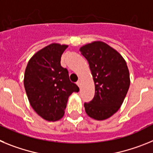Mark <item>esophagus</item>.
<instances>
[{"instance_id": "1", "label": "esophagus", "mask_w": 153, "mask_h": 153, "mask_svg": "<svg viewBox=\"0 0 153 153\" xmlns=\"http://www.w3.org/2000/svg\"><path fill=\"white\" fill-rule=\"evenodd\" d=\"M76 84H77V86H79V87H80V84H81V83H80V80H78L77 82H76Z\"/></svg>"}]
</instances>
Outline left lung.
<instances>
[{"instance_id": "left-lung-1", "label": "left lung", "mask_w": 153, "mask_h": 153, "mask_svg": "<svg viewBox=\"0 0 153 153\" xmlns=\"http://www.w3.org/2000/svg\"><path fill=\"white\" fill-rule=\"evenodd\" d=\"M80 53L88 61L95 83V95L84 102L85 111L91 118L106 120L118 111L129 90L126 63L116 50L101 41L83 46Z\"/></svg>"}]
</instances>
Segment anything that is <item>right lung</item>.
<instances>
[{"label": "right lung", "mask_w": 153, "mask_h": 153, "mask_svg": "<svg viewBox=\"0 0 153 153\" xmlns=\"http://www.w3.org/2000/svg\"><path fill=\"white\" fill-rule=\"evenodd\" d=\"M67 45L52 44L35 53L24 74V88L31 106L48 121L63 117L68 97L79 87L69 78L67 69L60 60Z\"/></svg>", "instance_id": "1"}]
</instances>
